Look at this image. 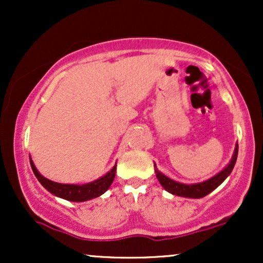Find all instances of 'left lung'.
I'll list each match as a JSON object with an SVG mask.
<instances>
[{
    "label": "left lung",
    "mask_w": 263,
    "mask_h": 263,
    "mask_svg": "<svg viewBox=\"0 0 263 263\" xmlns=\"http://www.w3.org/2000/svg\"><path fill=\"white\" fill-rule=\"evenodd\" d=\"M237 153H238V146L236 144V148H235L234 156H232L231 162L229 163L228 167H226L224 171L220 172L219 174H216L215 177H213L211 179L206 180V182L192 184V185L174 182V180L170 179V178L163 176L161 172H158V170H157V167L155 164V172H156L157 179H158L159 183L162 184L163 188L174 195H179V197H185V198H195V199L204 198L205 195L209 194V193L213 192L214 189L218 188L220 184H221L226 179V178H228L229 174L231 173V171L234 170L235 163H236Z\"/></svg>",
    "instance_id": "8db88e82"
}]
</instances>
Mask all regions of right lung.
Returning a JSON list of instances; mask_svg holds the SVG:
<instances>
[{"mask_svg": "<svg viewBox=\"0 0 263 263\" xmlns=\"http://www.w3.org/2000/svg\"><path fill=\"white\" fill-rule=\"evenodd\" d=\"M31 167L34 176L37 177V179L39 180V183H41L48 192L57 195V197H60L65 199V200L70 201H85L89 200V199L100 197L101 194H104V193L110 188V185L114 182L115 174H116V164H115L112 170L108 172L106 176L100 178V179L95 180V182L92 183L84 184V185H74V184H59L52 182V180L41 176L32 161Z\"/></svg>", "mask_w": 263, "mask_h": 263, "instance_id": "add662e5", "label": "right lung"}]
</instances>
